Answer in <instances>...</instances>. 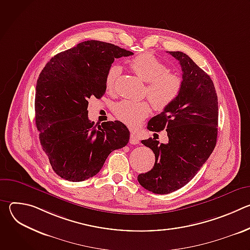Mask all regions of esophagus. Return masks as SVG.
<instances>
[{"mask_svg":"<svg viewBox=\"0 0 250 250\" xmlns=\"http://www.w3.org/2000/svg\"><path fill=\"white\" fill-rule=\"evenodd\" d=\"M129 144L130 145H137L138 144V138L134 133L130 134V138H129Z\"/></svg>","mask_w":250,"mask_h":250,"instance_id":"obj_1","label":"esophagus"}]
</instances>
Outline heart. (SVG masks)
<instances>
[{"mask_svg":"<svg viewBox=\"0 0 250 250\" xmlns=\"http://www.w3.org/2000/svg\"><path fill=\"white\" fill-rule=\"evenodd\" d=\"M132 72L146 82V95L157 111H163L179 96L182 88L181 77L167 70L166 65L152 53L139 54L129 61ZM121 67L113 65L104 77L108 92L113 93L121 75ZM116 117L130 127H137L151 113V105L146 101H122L115 106Z\"/></svg>","mask_w":250,"mask_h":250,"instance_id":"heart-1","label":"heart"}]
</instances>
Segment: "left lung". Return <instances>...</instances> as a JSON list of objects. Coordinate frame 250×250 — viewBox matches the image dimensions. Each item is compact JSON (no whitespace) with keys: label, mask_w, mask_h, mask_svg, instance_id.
<instances>
[{"label":"left lung","mask_w":250,"mask_h":250,"mask_svg":"<svg viewBox=\"0 0 250 250\" xmlns=\"http://www.w3.org/2000/svg\"><path fill=\"white\" fill-rule=\"evenodd\" d=\"M182 68L179 96L147 124L151 131L166 130L167 144L154 137L141 140L155 154L153 168L137 176L139 184L154 194H169L188 184L217 144L218 96L210 77L187 54L168 51Z\"/></svg>","instance_id":"left-lung-1"}]
</instances>
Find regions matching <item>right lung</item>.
I'll list each match as a JSON object with an SVG mask.
<instances>
[{
    "mask_svg": "<svg viewBox=\"0 0 250 250\" xmlns=\"http://www.w3.org/2000/svg\"><path fill=\"white\" fill-rule=\"evenodd\" d=\"M132 54L112 43L87 41L56 54L42 69L35 92V125L53 171L63 179H89L112 151L127 145L129 131L122 122L95 125L87 109L90 98L104 94V77L114 60Z\"/></svg>",
    "mask_w": 250,
    "mask_h": 250,
    "instance_id": "obj_1",
    "label": "right lung"
}]
</instances>
